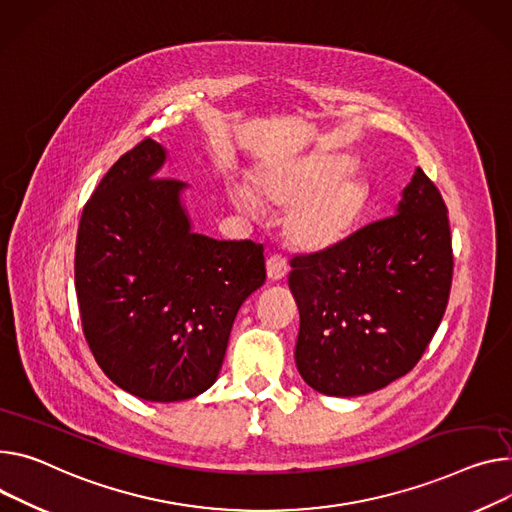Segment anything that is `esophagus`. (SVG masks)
Wrapping results in <instances>:
<instances>
[{"label": "esophagus", "instance_id": "34e87169", "mask_svg": "<svg viewBox=\"0 0 512 512\" xmlns=\"http://www.w3.org/2000/svg\"><path fill=\"white\" fill-rule=\"evenodd\" d=\"M287 272H289V264H287V258H283L281 254H272L266 260V274H268L270 281L285 279Z\"/></svg>", "mask_w": 512, "mask_h": 512}]
</instances>
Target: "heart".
Wrapping results in <instances>:
<instances>
[{
  "label": "heart",
  "instance_id": "b5f03b06",
  "mask_svg": "<svg viewBox=\"0 0 512 512\" xmlns=\"http://www.w3.org/2000/svg\"><path fill=\"white\" fill-rule=\"evenodd\" d=\"M348 160L340 155H305L272 164L248 186L233 184L231 201L246 213L260 203L291 207L285 217L287 238L301 250L328 252L342 246L359 225L369 190L363 180L342 174Z\"/></svg>",
  "mask_w": 512,
  "mask_h": 512
}]
</instances>
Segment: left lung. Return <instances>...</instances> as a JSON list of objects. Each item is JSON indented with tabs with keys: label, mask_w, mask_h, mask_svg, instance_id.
<instances>
[{
	"label": "left lung",
	"mask_w": 512,
	"mask_h": 512,
	"mask_svg": "<svg viewBox=\"0 0 512 512\" xmlns=\"http://www.w3.org/2000/svg\"><path fill=\"white\" fill-rule=\"evenodd\" d=\"M291 268L305 383L338 398L389 385L414 369L447 309L453 248L439 188L416 168L396 215Z\"/></svg>",
	"instance_id": "obj_1"
}]
</instances>
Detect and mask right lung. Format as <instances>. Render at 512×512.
I'll return each mask as SVG.
<instances>
[{"mask_svg":"<svg viewBox=\"0 0 512 512\" xmlns=\"http://www.w3.org/2000/svg\"><path fill=\"white\" fill-rule=\"evenodd\" d=\"M166 149L143 139L84 207L75 291L100 369L147 402L207 391L242 303L264 285V248L192 233L184 182L157 178Z\"/></svg>","mask_w":512,"mask_h":512,"instance_id":"right-lung-1","label":"right lung"}]
</instances>
